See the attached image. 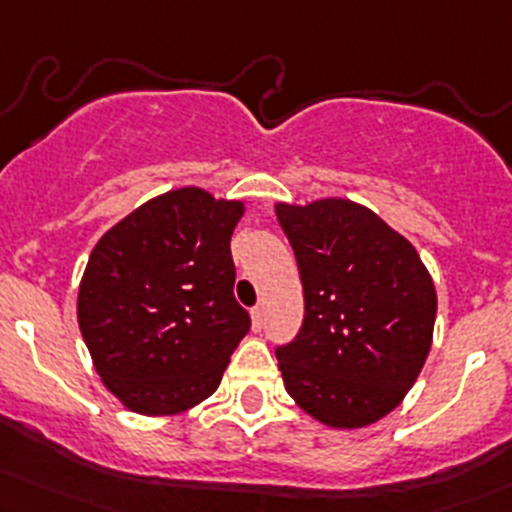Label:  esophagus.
<instances>
[{"mask_svg":"<svg viewBox=\"0 0 512 512\" xmlns=\"http://www.w3.org/2000/svg\"><path fill=\"white\" fill-rule=\"evenodd\" d=\"M250 316H252V330H262V325H265V311H262V306L252 308Z\"/></svg>","mask_w":512,"mask_h":512,"instance_id":"esophagus-1","label":"esophagus"}]
</instances>
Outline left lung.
<instances>
[{
  "mask_svg": "<svg viewBox=\"0 0 512 512\" xmlns=\"http://www.w3.org/2000/svg\"><path fill=\"white\" fill-rule=\"evenodd\" d=\"M274 211L303 284L299 335L277 347L286 391L330 428L372 425L403 401L428 359L430 272L401 233L355 201Z\"/></svg>",
  "mask_w": 512,
  "mask_h": 512,
  "instance_id": "8db88e82",
  "label": "left lung"
}]
</instances>
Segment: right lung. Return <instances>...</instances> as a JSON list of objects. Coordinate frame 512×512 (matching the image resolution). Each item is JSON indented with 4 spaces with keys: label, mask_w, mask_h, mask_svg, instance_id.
<instances>
[{
    "label": "right lung",
    "mask_w": 512,
    "mask_h": 512,
    "mask_svg": "<svg viewBox=\"0 0 512 512\" xmlns=\"http://www.w3.org/2000/svg\"><path fill=\"white\" fill-rule=\"evenodd\" d=\"M243 211V201L182 187L145 201L94 245L77 320L94 369L128 411H187L221 384L250 330L230 257Z\"/></svg>",
    "instance_id": "right-lung-1"
}]
</instances>
